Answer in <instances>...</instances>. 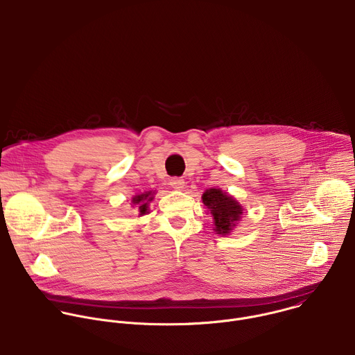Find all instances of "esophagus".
<instances>
[{
  "label": "esophagus",
  "instance_id": "esophagus-1",
  "mask_svg": "<svg viewBox=\"0 0 355 355\" xmlns=\"http://www.w3.org/2000/svg\"><path fill=\"white\" fill-rule=\"evenodd\" d=\"M170 185H171L174 189L181 191V189H184V187H185V181H184L182 178L174 177V178H171V180H170Z\"/></svg>",
  "mask_w": 355,
  "mask_h": 355
}]
</instances>
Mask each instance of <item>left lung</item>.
<instances>
[{
	"mask_svg": "<svg viewBox=\"0 0 355 355\" xmlns=\"http://www.w3.org/2000/svg\"><path fill=\"white\" fill-rule=\"evenodd\" d=\"M202 200L207 209H210V213L213 214L214 220V231L221 235L230 234L232 227L235 225V221H239L243 214L241 205L228 196L227 193H223L221 189L210 188L207 189Z\"/></svg>",
	"mask_w": 355,
	"mask_h": 355,
	"instance_id": "1",
	"label": "left lung"
}]
</instances>
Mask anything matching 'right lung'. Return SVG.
<instances>
[{
  "mask_svg": "<svg viewBox=\"0 0 355 355\" xmlns=\"http://www.w3.org/2000/svg\"><path fill=\"white\" fill-rule=\"evenodd\" d=\"M152 199H153L152 192H146V193H142V195L135 196V198L132 199V203H134V205H138L141 214H145V213L148 211V202H150Z\"/></svg>",
  "mask_w": 355,
  "mask_h": 355,
  "instance_id": "1",
  "label": "right lung"
}]
</instances>
